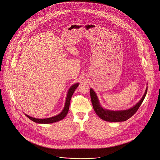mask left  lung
Listing matches in <instances>:
<instances>
[{
	"label": "left lung",
	"instance_id": "1",
	"mask_svg": "<svg viewBox=\"0 0 160 160\" xmlns=\"http://www.w3.org/2000/svg\"><path fill=\"white\" fill-rule=\"evenodd\" d=\"M147 91L148 86L146 87L143 96L136 105L128 109L122 110H111L104 108L99 102L97 93L92 88L90 89V94L93 109L95 113L101 119L107 122H123L128 120L135 114L145 99Z\"/></svg>",
	"mask_w": 160,
	"mask_h": 160
}]
</instances>
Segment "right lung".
<instances>
[{"label":"right lung","instance_id":"add662e5","mask_svg":"<svg viewBox=\"0 0 160 160\" xmlns=\"http://www.w3.org/2000/svg\"><path fill=\"white\" fill-rule=\"evenodd\" d=\"M78 85H79L78 83L74 84L69 88L68 93H67L65 106H64V107H63L62 111L59 114L56 115L53 117H51V118H44V119H38V118L31 117L30 116H29V115H28L26 113H24V114L29 119L32 120V121L38 123H45V124H46V123H54V122L60 121L61 120H62L68 113L69 107V104H70V100L71 98V97H72L73 93L76 91V89L78 87Z\"/></svg>","mask_w":160,"mask_h":160}]
</instances>
